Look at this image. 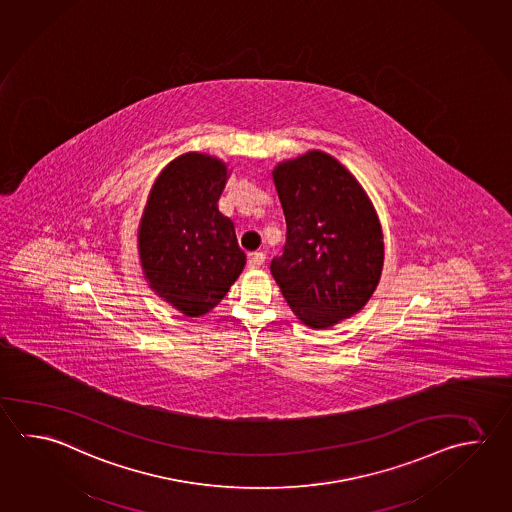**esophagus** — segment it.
Instances as JSON below:
<instances>
[{"instance_id": "1", "label": "esophagus", "mask_w": 512, "mask_h": 512, "mask_svg": "<svg viewBox=\"0 0 512 512\" xmlns=\"http://www.w3.org/2000/svg\"><path fill=\"white\" fill-rule=\"evenodd\" d=\"M264 253L262 251H255V253H251L250 259H248V268L250 270H257V268H261L262 264H264Z\"/></svg>"}]
</instances>
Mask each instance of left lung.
Returning <instances> with one entry per match:
<instances>
[{
  "mask_svg": "<svg viewBox=\"0 0 512 512\" xmlns=\"http://www.w3.org/2000/svg\"><path fill=\"white\" fill-rule=\"evenodd\" d=\"M271 175L288 226L271 275L302 324L333 328L357 315L380 282L377 210L357 177L322 150L280 161Z\"/></svg>",
  "mask_w": 512,
  "mask_h": 512,
  "instance_id": "obj_1",
  "label": "left lung"
}]
</instances>
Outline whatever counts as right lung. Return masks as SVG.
<instances>
[{"mask_svg":"<svg viewBox=\"0 0 512 512\" xmlns=\"http://www.w3.org/2000/svg\"><path fill=\"white\" fill-rule=\"evenodd\" d=\"M228 177V164L215 155H179L157 175L139 221L146 284L186 317L210 313L246 264L232 219L217 204Z\"/></svg>","mask_w":512,"mask_h":512,"instance_id":"add662e5","label":"right lung"}]
</instances>
